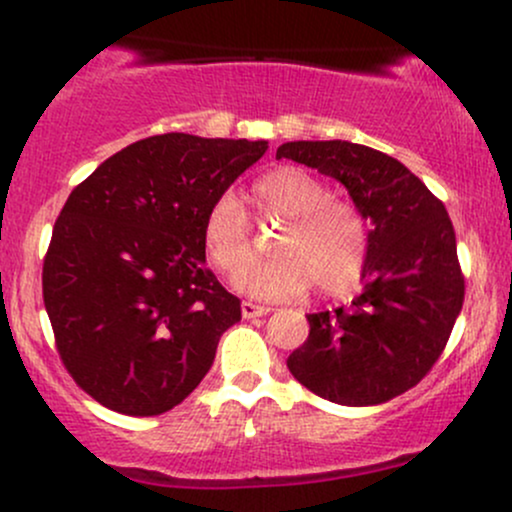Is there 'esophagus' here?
Listing matches in <instances>:
<instances>
[{
    "instance_id": "1",
    "label": "esophagus",
    "mask_w": 512,
    "mask_h": 512,
    "mask_svg": "<svg viewBox=\"0 0 512 512\" xmlns=\"http://www.w3.org/2000/svg\"><path fill=\"white\" fill-rule=\"evenodd\" d=\"M240 313H243L245 320H252V317H262V315L272 313V308H269V305H257L252 301H243V305H240Z\"/></svg>"
}]
</instances>
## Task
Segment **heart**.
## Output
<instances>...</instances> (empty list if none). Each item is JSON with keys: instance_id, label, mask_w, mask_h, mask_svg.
<instances>
[{"instance_id": "b5f03b06", "label": "heart", "mask_w": 512, "mask_h": 512, "mask_svg": "<svg viewBox=\"0 0 512 512\" xmlns=\"http://www.w3.org/2000/svg\"><path fill=\"white\" fill-rule=\"evenodd\" d=\"M260 223H281L274 260L252 264L233 286L264 301L303 296L310 284L339 296L358 284L368 257V228L354 204L330 197L320 178L296 166L269 170L252 185ZM202 248L216 272L231 276L255 255L252 228L231 195L211 202L202 219Z\"/></svg>"}]
</instances>
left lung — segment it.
I'll return each instance as SVG.
<instances>
[{
  "mask_svg": "<svg viewBox=\"0 0 512 512\" xmlns=\"http://www.w3.org/2000/svg\"><path fill=\"white\" fill-rule=\"evenodd\" d=\"M291 158L342 182L370 221L363 291L308 315L310 334L286 366L298 383L344 407L402 395L433 368L464 301L455 228L443 202L397 158L370 146L286 142Z\"/></svg>",
  "mask_w": 512,
  "mask_h": 512,
  "instance_id": "left-lung-1",
  "label": "left lung"
}]
</instances>
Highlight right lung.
Here are the masks:
<instances>
[{"label":"right lung","instance_id":"right-lung-1","mask_svg":"<svg viewBox=\"0 0 512 512\" xmlns=\"http://www.w3.org/2000/svg\"><path fill=\"white\" fill-rule=\"evenodd\" d=\"M267 142L158 134L76 185L43 264L45 310L76 385L127 416L202 383L240 301L207 269L202 219Z\"/></svg>","mask_w":512,"mask_h":512}]
</instances>
